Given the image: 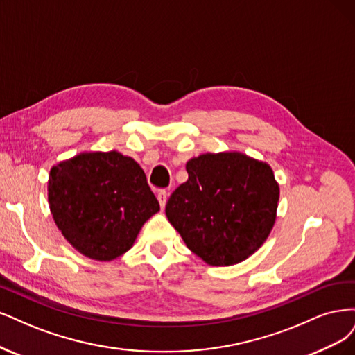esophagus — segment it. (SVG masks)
<instances>
[{
	"mask_svg": "<svg viewBox=\"0 0 355 355\" xmlns=\"http://www.w3.org/2000/svg\"><path fill=\"white\" fill-rule=\"evenodd\" d=\"M166 199H168L166 190H159V191H157V200H159V203H161V208H165Z\"/></svg>",
	"mask_w": 355,
	"mask_h": 355,
	"instance_id": "34e87169",
	"label": "esophagus"
}]
</instances>
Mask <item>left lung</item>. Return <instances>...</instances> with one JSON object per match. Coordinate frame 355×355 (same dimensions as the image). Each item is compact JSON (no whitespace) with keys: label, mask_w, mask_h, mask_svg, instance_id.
<instances>
[{"label":"left lung","mask_w":355,"mask_h":355,"mask_svg":"<svg viewBox=\"0 0 355 355\" xmlns=\"http://www.w3.org/2000/svg\"><path fill=\"white\" fill-rule=\"evenodd\" d=\"M166 202L169 223L209 266H232L266 242L276 221L279 184L271 168L237 152L200 155Z\"/></svg>","instance_id":"left-lung-1"}]
</instances>
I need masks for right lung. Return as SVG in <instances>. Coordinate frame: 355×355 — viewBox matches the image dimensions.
Segmentation results:
<instances>
[{
	"mask_svg": "<svg viewBox=\"0 0 355 355\" xmlns=\"http://www.w3.org/2000/svg\"><path fill=\"white\" fill-rule=\"evenodd\" d=\"M49 203L67 242L98 261L127 252L159 211L144 171L118 152L81 153L53 166Z\"/></svg>",
	"mask_w": 355,
	"mask_h": 355,
	"instance_id": "right-lung-1",
	"label": "right lung"
}]
</instances>
